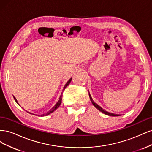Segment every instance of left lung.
Wrapping results in <instances>:
<instances>
[{
	"mask_svg": "<svg viewBox=\"0 0 152 152\" xmlns=\"http://www.w3.org/2000/svg\"><path fill=\"white\" fill-rule=\"evenodd\" d=\"M89 98H90L91 102H92V103H93V104L94 106V107H95L96 108H97V109H98L100 112H102V113H103L104 114H105V115H109V116H113V117H115V116H120V115H118V114H114V113H110V112H108L105 111V110H103L102 107H99V106L98 104H96V103H94V101H93V98H92L91 94H89Z\"/></svg>",
	"mask_w": 152,
	"mask_h": 152,
	"instance_id": "1",
	"label": "left lung"
}]
</instances>
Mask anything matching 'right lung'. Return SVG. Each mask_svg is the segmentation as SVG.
<instances>
[{
    "label": "right lung",
    "instance_id": "obj_1",
    "mask_svg": "<svg viewBox=\"0 0 152 152\" xmlns=\"http://www.w3.org/2000/svg\"><path fill=\"white\" fill-rule=\"evenodd\" d=\"M71 80H72V78L70 79H69V80L66 82V84L65 85V86H64V87H63V92L64 91V90L65 89V88L66 87V86H68V85H69V84L70 83V82H71ZM63 92H62V93L61 94V96H59V100H58V102L56 103V104H55L54 107L50 109V110H49V111L47 112V113H44V114H42V115H41L40 116H42V117H43V116H47V115H49V114H50L51 113H53L54 110H56L59 107V105L61 104V101H62V96H63ZM14 99H15V100L16 101V102L18 104V101H17V99H16V98L15 97V96H14ZM20 105V104H19ZM30 113V112H29Z\"/></svg>",
    "mask_w": 152,
    "mask_h": 152
}]
</instances>
